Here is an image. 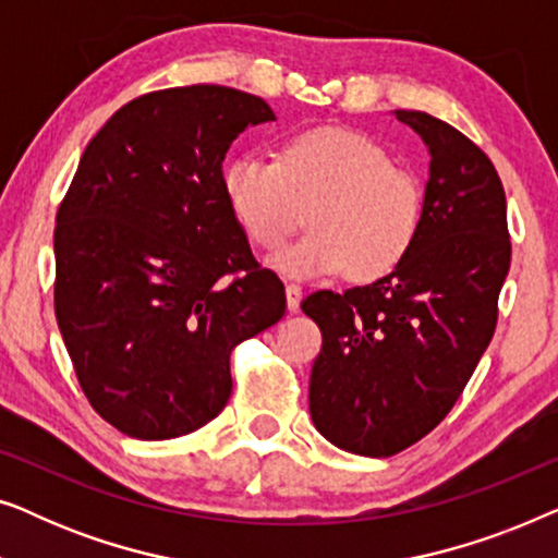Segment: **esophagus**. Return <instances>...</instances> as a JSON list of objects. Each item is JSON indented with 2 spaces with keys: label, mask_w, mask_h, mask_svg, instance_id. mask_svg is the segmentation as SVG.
<instances>
[{
  "label": "esophagus",
  "mask_w": 558,
  "mask_h": 558,
  "mask_svg": "<svg viewBox=\"0 0 558 558\" xmlns=\"http://www.w3.org/2000/svg\"><path fill=\"white\" fill-rule=\"evenodd\" d=\"M300 302H302V287L300 284H287V307L296 312V310H300Z\"/></svg>",
  "instance_id": "1"
}]
</instances>
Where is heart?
Masks as SVG:
<instances>
[{
  "label": "heart",
  "mask_w": 558,
  "mask_h": 558,
  "mask_svg": "<svg viewBox=\"0 0 558 558\" xmlns=\"http://www.w3.org/2000/svg\"><path fill=\"white\" fill-rule=\"evenodd\" d=\"M220 190L248 241L277 251L302 223L312 231L274 258L294 279H378L409 256L424 218L414 172L391 165L371 136L317 126L281 142L277 159L235 155L220 170Z\"/></svg>",
  "instance_id": "heart-1"
}]
</instances>
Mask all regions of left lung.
Wrapping results in <instances>:
<instances>
[{"instance_id":"8db88e82","label":"left lung","mask_w":558,"mask_h":558,"mask_svg":"<svg viewBox=\"0 0 558 558\" xmlns=\"http://www.w3.org/2000/svg\"><path fill=\"white\" fill-rule=\"evenodd\" d=\"M396 119L432 157L414 246L368 287L323 289L302 302L323 332L312 422L363 457L401 452L449 414L490 345L510 269L506 193L485 151L424 111Z\"/></svg>"}]
</instances>
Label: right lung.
Instances as JSON below:
<instances>
[{
  "label": "right lung",
  "mask_w": 558,
  "mask_h": 558,
  "mask_svg": "<svg viewBox=\"0 0 558 558\" xmlns=\"http://www.w3.org/2000/svg\"><path fill=\"white\" fill-rule=\"evenodd\" d=\"M226 86L165 88L113 113L58 208L56 317L78 384L119 432L174 439L231 399V350L284 317L220 190L226 151L274 121Z\"/></svg>",
  "instance_id": "1"
}]
</instances>
